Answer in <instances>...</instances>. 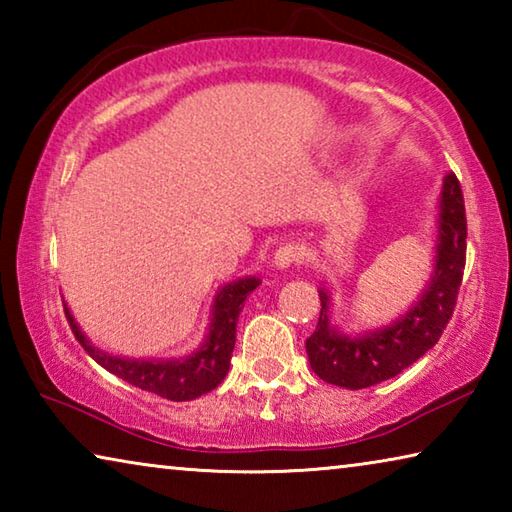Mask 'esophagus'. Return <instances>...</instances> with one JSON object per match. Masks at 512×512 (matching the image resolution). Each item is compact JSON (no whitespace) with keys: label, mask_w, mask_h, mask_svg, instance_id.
<instances>
[{"label":"esophagus","mask_w":512,"mask_h":512,"mask_svg":"<svg viewBox=\"0 0 512 512\" xmlns=\"http://www.w3.org/2000/svg\"><path fill=\"white\" fill-rule=\"evenodd\" d=\"M300 255H302V248H298L296 244L280 246L273 255V266L277 268V271H287V268L300 262Z\"/></svg>","instance_id":"1"}]
</instances>
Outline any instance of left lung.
Wrapping results in <instances>:
<instances>
[{"instance_id": "8db88e82", "label": "left lung", "mask_w": 512, "mask_h": 512, "mask_svg": "<svg viewBox=\"0 0 512 512\" xmlns=\"http://www.w3.org/2000/svg\"><path fill=\"white\" fill-rule=\"evenodd\" d=\"M436 223V255L429 282L393 323L359 334L343 332L332 325V293L327 287L318 289L323 309L316 332L307 339V357L311 370L327 384L350 391L375 386L400 375L438 343L454 314L465 268V203L454 173H447L440 187Z\"/></svg>"}]
</instances>
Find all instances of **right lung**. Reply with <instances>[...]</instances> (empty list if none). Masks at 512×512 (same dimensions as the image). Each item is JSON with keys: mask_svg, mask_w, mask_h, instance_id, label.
Instances as JSON below:
<instances>
[{"mask_svg": "<svg viewBox=\"0 0 512 512\" xmlns=\"http://www.w3.org/2000/svg\"><path fill=\"white\" fill-rule=\"evenodd\" d=\"M259 282H262L259 277L246 275L235 282L223 284L214 296L210 325H207L203 343L192 354L176 359H133L110 354L92 345L69 311L67 302L65 316L76 339L99 366L135 388H142V391L167 397L171 402H189L210 393L228 375L232 350H235L237 341V320L246 298L259 287Z\"/></svg>", "mask_w": 512, "mask_h": 512, "instance_id": "obj_1", "label": "right lung"}]
</instances>
